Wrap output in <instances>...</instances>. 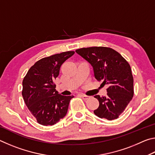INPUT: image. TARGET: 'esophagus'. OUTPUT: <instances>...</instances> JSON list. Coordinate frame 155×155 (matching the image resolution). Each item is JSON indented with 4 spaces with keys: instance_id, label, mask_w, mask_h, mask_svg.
Returning a JSON list of instances; mask_svg holds the SVG:
<instances>
[{
    "instance_id": "34e87169",
    "label": "esophagus",
    "mask_w": 155,
    "mask_h": 155,
    "mask_svg": "<svg viewBox=\"0 0 155 155\" xmlns=\"http://www.w3.org/2000/svg\"><path fill=\"white\" fill-rule=\"evenodd\" d=\"M80 96H81V98H82L84 100H87V99H89V98H90V96H88L87 95H85V94H80Z\"/></svg>"
}]
</instances>
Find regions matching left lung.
I'll use <instances>...</instances> for the list:
<instances>
[{
	"mask_svg": "<svg viewBox=\"0 0 155 155\" xmlns=\"http://www.w3.org/2000/svg\"><path fill=\"white\" fill-rule=\"evenodd\" d=\"M76 52L92 65L97 81H103L102 84L109 85L107 96H94L99 101V107L94 111V114L108 120L117 119L134 94L129 64L119 52L108 47L82 48Z\"/></svg>",
	"mask_w": 155,
	"mask_h": 155,
	"instance_id": "obj_1",
	"label": "left lung"
}]
</instances>
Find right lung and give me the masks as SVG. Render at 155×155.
<instances>
[{"mask_svg": "<svg viewBox=\"0 0 155 155\" xmlns=\"http://www.w3.org/2000/svg\"><path fill=\"white\" fill-rule=\"evenodd\" d=\"M74 54V51H67L41 59L31 67L23 79V99L40 124L54 125L67 114L74 96L59 94L54 81L61 65Z\"/></svg>", "mask_w": 155, "mask_h": 155, "instance_id": "obj_1", "label": "right lung"}]
</instances>
